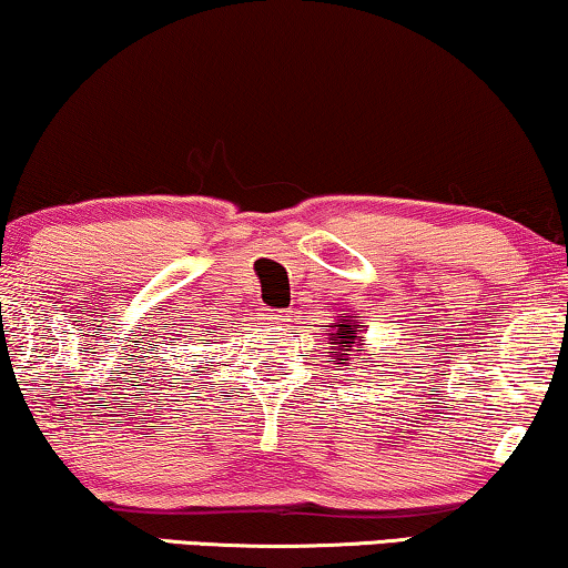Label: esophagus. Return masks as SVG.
I'll return each instance as SVG.
<instances>
[{"label":"esophagus","instance_id":"esophagus-1","mask_svg":"<svg viewBox=\"0 0 568 568\" xmlns=\"http://www.w3.org/2000/svg\"><path fill=\"white\" fill-rule=\"evenodd\" d=\"M271 323H290V312H268Z\"/></svg>","mask_w":568,"mask_h":568}]
</instances>
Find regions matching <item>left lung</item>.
<instances>
[{
  "label": "left lung",
  "mask_w": 568,
  "mask_h": 568,
  "mask_svg": "<svg viewBox=\"0 0 568 568\" xmlns=\"http://www.w3.org/2000/svg\"><path fill=\"white\" fill-rule=\"evenodd\" d=\"M325 327H333V333H327L333 356L338 361H348L351 351L358 348V345H361V331H356V323H353V320H341V323H333V325H325Z\"/></svg>",
  "instance_id": "1"
}]
</instances>
